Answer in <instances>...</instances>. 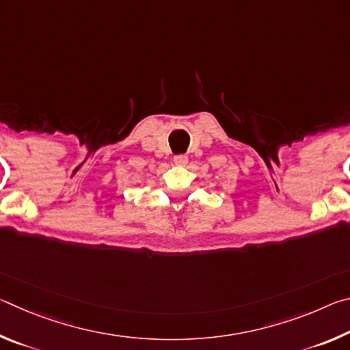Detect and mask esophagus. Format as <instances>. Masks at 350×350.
Masks as SVG:
<instances>
[{"label": "esophagus", "instance_id": "34e87169", "mask_svg": "<svg viewBox=\"0 0 350 350\" xmlns=\"http://www.w3.org/2000/svg\"><path fill=\"white\" fill-rule=\"evenodd\" d=\"M174 163L176 165H187L188 163V157L185 154H179V156L174 157Z\"/></svg>", "mask_w": 350, "mask_h": 350}]
</instances>
